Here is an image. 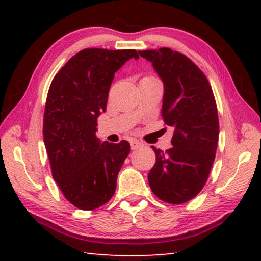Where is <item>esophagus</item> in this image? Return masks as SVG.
<instances>
[{"label":"esophagus","instance_id":"esophagus-1","mask_svg":"<svg viewBox=\"0 0 261 261\" xmlns=\"http://www.w3.org/2000/svg\"><path fill=\"white\" fill-rule=\"evenodd\" d=\"M141 146V143L140 141H138V140H132L131 141V149H137L138 147H140Z\"/></svg>","mask_w":261,"mask_h":261}]
</instances>
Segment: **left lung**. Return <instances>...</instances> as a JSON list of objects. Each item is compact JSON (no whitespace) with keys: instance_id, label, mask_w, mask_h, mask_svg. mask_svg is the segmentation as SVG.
<instances>
[{"instance_id":"8db88e82","label":"left lung","mask_w":261,"mask_h":261,"mask_svg":"<svg viewBox=\"0 0 261 261\" xmlns=\"http://www.w3.org/2000/svg\"><path fill=\"white\" fill-rule=\"evenodd\" d=\"M165 87L162 117L174 126L173 147L152 146L155 165L148 173L153 193L169 204L191 200L204 188L219 141L218 108L213 91L201 70L182 53L170 48L141 50Z\"/></svg>"}]
</instances>
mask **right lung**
Masks as SVG:
<instances>
[{
    "label": "right lung",
    "instance_id": "right-lung-1",
    "mask_svg": "<svg viewBox=\"0 0 261 261\" xmlns=\"http://www.w3.org/2000/svg\"><path fill=\"white\" fill-rule=\"evenodd\" d=\"M130 59H139L135 49L86 48L56 73L48 91L42 131L53 178L79 210H95L114 196L130 153L126 140L102 143L95 135L115 72Z\"/></svg>",
    "mask_w": 261,
    "mask_h": 261
}]
</instances>
